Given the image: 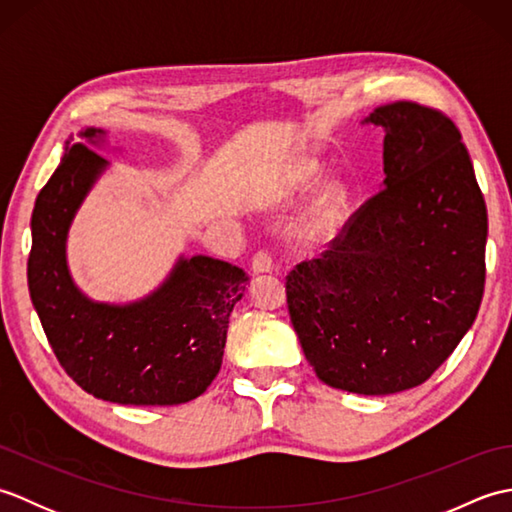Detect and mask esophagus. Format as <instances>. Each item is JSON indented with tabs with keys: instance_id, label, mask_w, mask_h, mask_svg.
<instances>
[{
	"instance_id": "obj_1",
	"label": "esophagus",
	"mask_w": 512,
	"mask_h": 512,
	"mask_svg": "<svg viewBox=\"0 0 512 512\" xmlns=\"http://www.w3.org/2000/svg\"><path fill=\"white\" fill-rule=\"evenodd\" d=\"M253 270L257 275L270 273V270H273V259H270L266 250H257V253L253 255Z\"/></svg>"
}]
</instances>
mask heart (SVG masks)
<instances>
[{"instance_id": "heart-1", "label": "heart", "mask_w": 512, "mask_h": 512, "mask_svg": "<svg viewBox=\"0 0 512 512\" xmlns=\"http://www.w3.org/2000/svg\"><path fill=\"white\" fill-rule=\"evenodd\" d=\"M314 173H317V165L314 162L306 160L290 173V178L284 182V189H281V195L288 198V195H295L297 191H303L310 187V182L314 180ZM347 206V189L341 182H330L319 195V200L314 202L312 213H310V233L314 237H325L330 235L336 224H339L341 215Z\"/></svg>"}]
</instances>
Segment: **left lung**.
Masks as SVG:
<instances>
[{"label": "left lung", "mask_w": 512, "mask_h": 512, "mask_svg": "<svg viewBox=\"0 0 512 512\" xmlns=\"http://www.w3.org/2000/svg\"><path fill=\"white\" fill-rule=\"evenodd\" d=\"M385 129V180L332 248L286 277L288 312L325 385L363 396L422 385L480 310L488 217L449 116L411 101L365 118Z\"/></svg>", "instance_id": "1"}]
</instances>
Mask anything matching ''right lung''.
<instances>
[{"mask_svg": "<svg viewBox=\"0 0 512 512\" xmlns=\"http://www.w3.org/2000/svg\"><path fill=\"white\" fill-rule=\"evenodd\" d=\"M103 129L65 140L57 171L32 211L28 290L52 352L81 389L118 405H180L204 394L222 367L228 317L248 277L222 259L180 257L169 277L125 306L85 297L65 257L76 211L107 160Z\"/></svg>", "mask_w": 512, "mask_h": 512, "instance_id": "obj_1", "label": "right lung"}]
</instances>
